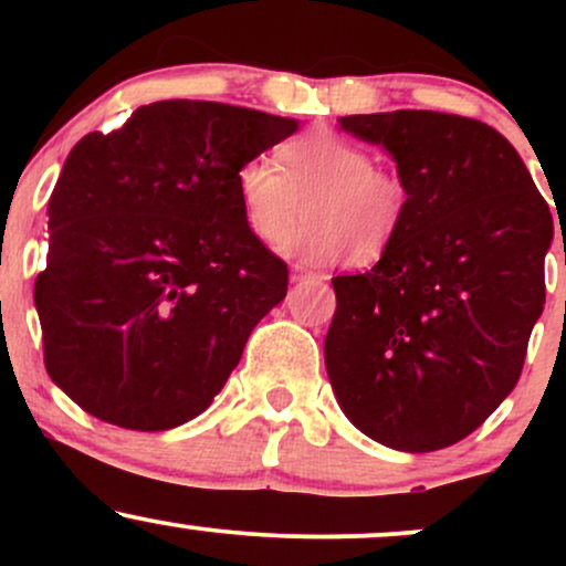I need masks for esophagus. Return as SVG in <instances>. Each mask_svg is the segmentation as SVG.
<instances>
[{
    "label": "esophagus",
    "mask_w": 566,
    "mask_h": 566,
    "mask_svg": "<svg viewBox=\"0 0 566 566\" xmlns=\"http://www.w3.org/2000/svg\"><path fill=\"white\" fill-rule=\"evenodd\" d=\"M316 274H311V271L301 269V265H295V269L290 271V282H305V279H314Z\"/></svg>",
    "instance_id": "obj_1"
}]
</instances>
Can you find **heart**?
Returning a JSON list of instances; mask_svg holds the SVG:
<instances>
[{
  "mask_svg": "<svg viewBox=\"0 0 566 566\" xmlns=\"http://www.w3.org/2000/svg\"><path fill=\"white\" fill-rule=\"evenodd\" d=\"M274 159L255 157L237 172V197L247 229L265 244L282 242L308 218L282 252L305 265L340 261L354 247L359 261L378 258L405 223L409 191L399 172L375 165L361 143L335 133L292 138Z\"/></svg>",
  "mask_w": 566,
  "mask_h": 566,
  "instance_id": "obj_1",
  "label": "heart"
}]
</instances>
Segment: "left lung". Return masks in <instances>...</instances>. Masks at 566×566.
<instances>
[{"label": "left lung", "instance_id": "obj_1", "mask_svg": "<svg viewBox=\"0 0 566 566\" xmlns=\"http://www.w3.org/2000/svg\"><path fill=\"white\" fill-rule=\"evenodd\" d=\"M391 154L405 223L380 261L335 276L324 365L346 418L401 452L465 439L516 386L545 303L554 218L516 148L439 112L343 116Z\"/></svg>", "mask_w": 566, "mask_h": 566}]
</instances>
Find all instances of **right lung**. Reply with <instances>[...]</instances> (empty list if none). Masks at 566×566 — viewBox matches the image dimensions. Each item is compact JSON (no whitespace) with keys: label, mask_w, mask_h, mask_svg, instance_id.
<instances>
[{"label":"right lung","mask_w":566,"mask_h":566,"mask_svg":"<svg viewBox=\"0 0 566 566\" xmlns=\"http://www.w3.org/2000/svg\"><path fill=\"white\" fill-rule=\"evenodd\" d=\"M295 129L242 106L159 101L71 148L34 303L44 367L84 412L167 431L212 405L287 295V263L247 229L237 172Z\"/></svg>","instance_id":"obj_1"}]
</instances>
